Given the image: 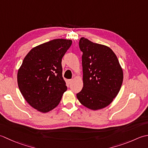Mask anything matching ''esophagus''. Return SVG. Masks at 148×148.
Wrapping results in <instances>:
<instances>
[{"label":"esophagus","mask_w":148,"mask_h":148,"mask_svg":"<svg viewBox=\"0 0 148 148\" xmlns=\"http://www.w3.org/2000/svg\"><path fill=\"white\" fill-rule=\"evenodd\" d=\"M72 82H73V80H72V79L68 80V83L69 84H71Z\"/></svg>","instance_id":"obj_1"}]
</instances>
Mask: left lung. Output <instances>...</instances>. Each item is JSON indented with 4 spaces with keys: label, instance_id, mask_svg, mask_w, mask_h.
<instances>
[{
    "label": "left lung",
    "instance_id": "1",
    "mask_svg": "<svg viewBox=\"0 0 148 148\" xmlns=\"http://www.w3.org/2000/svg\"><path fill=\"white\" fill-rule=\"evenodd\" d=\"M79 48L83 53L84 86L77 97L87 108L101 109L110 104L119 92L123 80V70L109 47L81 38Z\"/></svg>",
    "mask_w": 148,
    "mask_h": 148
}]
</instances>
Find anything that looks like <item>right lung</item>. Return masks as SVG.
<instances>
[{
    "mask_svg": "<svg viewBox=\"0 0 148 148\" xmlns=\"http://www.w3.org/2000/svg\"><path fill=\"white\" fill-rule=\"evenodd\" d=\"M71 43L70 40L56 39L33 48L18 71L21 93L40 112H48L56 107L67 90L61 62Z\"/></svg>",
    "mask_w": 148,
    "mask_h": 148,
    "instance_id": "obj_1",
    "label": "right lung"
}]
</instances>
